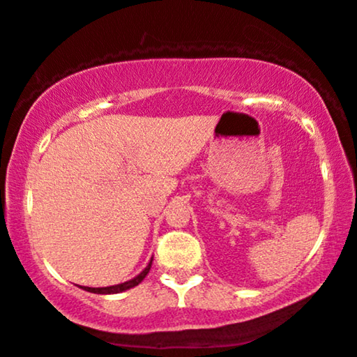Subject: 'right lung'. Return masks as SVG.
Listing matches in <instances>:
<instances>
[{
    "mask_svg": "<svg viewBox=\"0 0 357 357\" xmlns=\"http://www.w3.org/2000/svg\"><path fill=\"white\" fill-rule=\"evenodd\" d=\"M151 265H152V257L149 260L148 267H146L143 271H141L139 275L135 276V278L128 280L126 282H121V284H116V286H107V287H87V286H81V289L87 291V292H93V294H119V292H123V291H128L132 289V287L138 286L141 281L146 278V275L149 273L151 270Z\"/></svg>",
    "mask_w": 357,
    "mask_h": 357,
    "instance_id": "1",
    "label": "right lung"
}]
</instances>
